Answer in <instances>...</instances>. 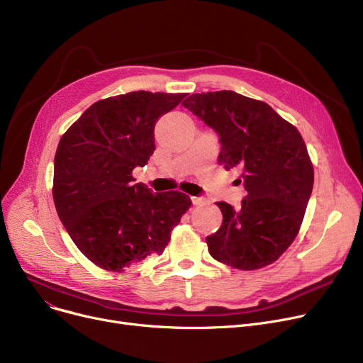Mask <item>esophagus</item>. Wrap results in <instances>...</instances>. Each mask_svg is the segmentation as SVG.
<instances>
[{
	"instance_id": "1",
	"label": "esophagus",
	"mask_w": 363,
	"mask_h": 363,
	"mask_svg": "<svg viewBox=\"0 0 363 363\" xmlns=\"http://www.w3.org/2000/svg\"><path fill=\"white\" fill-rule=\"evenodd\" d=\"M191 201H193V204H196V206H203V204L207 203V199L203 197V196H193V197H191Z\"/></svg>"
}]
</instances>
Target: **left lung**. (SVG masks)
Instances as JSON below:
<instances>
[{"mask_svg": "<svg viewBox=\"0 0 363 363\" xmlns=\"http://www.w3.org/2000/svg\"><path fill=\"white\" fill-rule=\"evenodd\" d=\"M182 106L218 133L219 163L240 172L247 191L238 208L216 203L223 220L206 237L208 253L241 271L274 263L297 237L313 188L300 132L271 106L234 91L191 94Z\"/></svg>", "mask_w": 363, "mask_h": 363, "instance_id": "obj_1", "label": "left lung"}]
</instances>
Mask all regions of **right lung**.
I'll return each instance as SVG.
<instances>
[{"label":"right lung","instance_id":"1","mask_svg":"<svg viewBox=\"0 0 363 363\" xmlns=\"http://www.w3.org/2000/svg\"><path fill=\"white\" fill-rule=\"evenodd\" d=\"M185 95L133 91L100 100L57 147V215L76 247L101 269L123 272L150 255H162L191 206L186 194H152L132 177L155 151L156 122Z\"/></svg>","mask_w":363,"mask_h":363}]
</instances>
